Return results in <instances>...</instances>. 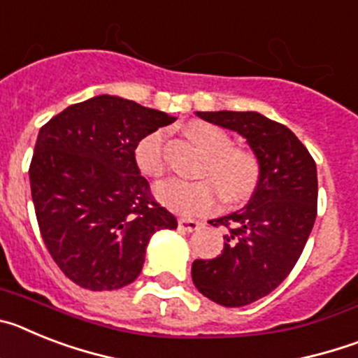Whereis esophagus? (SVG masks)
<instances>
[{
  "label": "esophagus",
  "instance_id": "esophagus-1",
  "mask_svg": "<svg viewBox=\"0 0 358 358\" xmlns=\"http://www.w3.org/2000/svg\"><path fill=\"white\" fill-rule=\"evenodd\" d=\"M179 227L186 233H192V231H197L201 227V222L194 220V218H179Z\"/></svg>",
  "mask_w": 358,
  "mask_h": 358
}]
</instances>
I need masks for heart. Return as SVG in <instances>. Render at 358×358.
<instances>
[{"label":"heart","mask_w":358,"mask_h":358,"mask_svg":"<svg viewBox=\"0 0 358 358\" xmlns=\"http://www.w3.org/2000/svg\"><path fill=\"white\" fill-rule=\"evenodd\" d=\"M186 134L204 154L197 166V181L170 179L156 186V197L164 206L185 215H201L217 204L218 194L227 204L248 201L260 179V164L252 152L233 147V140L211 123L194 122ZM134 159L143 176L157 179L164 173V132L143 136L134 150Z\"/></svg>","instance_id":"1"}]
</instances>
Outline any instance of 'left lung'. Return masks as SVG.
Returning <instances> with one entry per match:
<instances>
[{
	"mask_svg": "<svg viewBox=\"0 0 358 358\" xmlns=\"http://www.w3.org/2000/svg\"><path fill=\"white\" fill-rule=\"evenodd\" d=\"M197 116L243 136L260 164L248 206L210 220L227 229L222 255L192 265L202 296L222 306H245L273 292L299 260L317 215V169L289 127L260 113Z\"/></svg>",
	"mask_w": 358,
	"mask_h": 358,
	"instance_id": "left-lung-1",
	"label": "left lung"
}]
</instances>
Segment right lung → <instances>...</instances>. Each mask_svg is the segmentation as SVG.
Masks as SVG:
<instances>
[{
  "instance_id": "1",
  "label": "right lung",
  "mask_w": 358,
  "mask_h": 358,
  "mask_svg": "<svg viewBox=\"0 0 358 358\" xmlns=\"http://www.w3.org/2000/svg\"><path fill=\"white\" fill-rule=\"evenodd\" d=\"M173 120L100 94L66 107L41 127L28 170L37 224L55 264L82 289L132 283L150 236L177 227L134 159L138 141Z\"/></svg>"
}]
</instances>
